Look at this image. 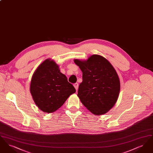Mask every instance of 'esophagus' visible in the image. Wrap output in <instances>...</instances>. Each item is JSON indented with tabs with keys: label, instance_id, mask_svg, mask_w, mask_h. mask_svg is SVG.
Wrapping results in <instances>:
<instances>
[{
	"label": "esophagus",
	"instance_id": "obj_1",
	"mask_svg": "<svg viewBox=\"0 0 153 153\" xmlns=\"http://www.w3.org/2000/svg\"><path fill=\"white\" fill-rule=\"evenodd\" d=\"M74 87L75 88V89H76V90L77 91V89H78V88H79V84L78 83H75V84H74Z\"/></svg>",
	"mask_w": 153,
	"mask_h": 153
}]
</instances>
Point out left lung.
Here are the masks:
<instances>
[{
    "instance_id": "8db88e82",
    "label": "left lung",
    "mask_w": 153,
    "mask_h": 153,
    "mask_svg": "<svg viewBox=\"0 0 153 153\" xmlns=\"http://www.w3.org/2000/svg\"><path fill=\"white\" fill-rule=\"evenodd\" d=\"M82 73L77 96L82 104L95 115L108 112L118 99L120 83L113 66L102 56L94 54L87 60L74 59Z\"/></svg>"
}]
</instances>
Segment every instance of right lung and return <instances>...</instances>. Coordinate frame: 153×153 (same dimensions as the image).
<instances>
[{
    "label": "right lung",
    "mask_w": 153,
    "mask_h": 153,
    "mask_svg": "<svg viewBox=\"0 0 153 153\" xmlns=\"http://www.w3.org/2000/svg\"><path fill=\"white\" fill-rule=\"evenodd\" d=\"M30 91L38 108L52 113L59 108L70 95L76 92L59 66L50 58L45 59L33 73Z\"/></svg>",
    "instance_id": "add662e5"
}]
</instances>
